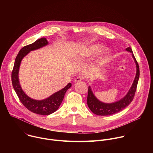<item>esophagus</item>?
<instances>
[{
    "mask_svg": "<svg viewBox=\"0 0 153 153\" xmlns=\"http://www.w3.org/2000/svg\"><path fill=\"white\" fill-rule=\"evenodd\" d=\"M83 79V77H82V76H78L75 79V82L76 83H79V82H81Z\"/></svg>",
    "mask_w": 153,
    "mask_h": 153,
    "instance_id": "34e87169",
    "label": "esophagus"
}]
</instances>
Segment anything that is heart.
<instances>
[{"label": "heart", "mask_w": 153, "mask_h": 153, "mask_svg": "<svg viewBox=\"0 0 153 153\" xmlns=\"http://www.w3.org/2000/svg\"><path fill=\"white\" fill-rule=\"evenodd\" d=\"M101 47L102 46L100 45L96 44L83 48L76 53V54L75 55V58L77 60H82L88 59L97 53L101 49ZM107 54L108 50L106 48H103V49H102L99 52V58L100 61H102L105 59Z\"/></svg>", "instance_id": "obj_1"}]
</instances>
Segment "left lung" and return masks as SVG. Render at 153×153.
Returning a JSON list of instances; mask_svg holds the SVG:
<instances>
[{
  "mask_svg": "<svg viewBox=\"0 0 153 153\" xmlns=\"http://www.w3.org/2000/svg\"><path fill=\"white\" fill-rule=\"evenodd\" d=\"M126 50L133 53V57L136 64V75L131 87L129 91L126 95L123 97L120 100L111 103H106L99 101L96 96L94 95L91 87H88V97H87V104L90 110L95 114L98 116H109L114 114L115 113H119L125 108L134 99L136 91L137 89V86L138 83V80L139 79L140 71L139 64L133 54V51L130 47L126 48Z\"/></svg>",
  "mask_w": 153,
  "mask_h": 153,
  "instance_id": "8db88e82",
  "label": "left lung"
}]
</instances>
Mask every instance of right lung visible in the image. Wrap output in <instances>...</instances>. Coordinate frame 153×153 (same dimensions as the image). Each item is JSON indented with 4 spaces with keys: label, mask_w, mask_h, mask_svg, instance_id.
Returning a JSON list of instances; mask_svg holds the SVG:
<instances>
[{
    "label": "right lung",
    "mask_w": 153,
    "mask_h": 153,
    "mask_svg": "<svg viewBox=\"0 0 153 153\" xmlns=\"http://www.w3.org/2000/svg\"><path fill=\"white\" fill-rule=\"evenodd\" d=\"M48 44V42L47 39L42 37L37 40L31 44L24 47L19 51L17 56H16L13 70L11 73L13 86L20 101L28 110L34 113L40 115H49L57 110L63 99L65 93L71 86V83H69L61 90L55 93L49 97L41 100H37L30 98L27 96L22 89L18 76L22 60L31 51L37 50Z\"/></svg>",
    "instance_id": "right-lung-1"
}]
</instances>
